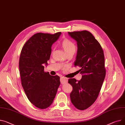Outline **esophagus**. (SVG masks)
<instances>
[{"mask_svg": "<svg viewBox=\"0 0 125 125\" xmlns=\"http://www.w3.org/2000/svg\"><path fill=\"white\" fill-rule=\"evenodd\" d=\"M60 81H61V83L62 84L66 83H67L68 81V79L66 77L62 76L60 78Z\"/></svg>", "mask_w": 125, "mask_h": 125, "instance_id": "esophagus-1", "label": "esophagus"}]
</instances>
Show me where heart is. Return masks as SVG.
<instances>
[{
  "label": "heart",
  "instance_id": "1",
  "mask_svg": "<svg viewBox=\"0 0 125 125\" xmlns=\"http://www.w3.org/2000/svg\"><path fill=\"white\" fill-rule=\"evenodd\" d=\"M62 46L66 53L69 52H75L76 49L75 45L69 39L64 40L62 42Z\"/></svg>",
  "mask_w": 125,
  "mask_h": 125
}]
</instances>
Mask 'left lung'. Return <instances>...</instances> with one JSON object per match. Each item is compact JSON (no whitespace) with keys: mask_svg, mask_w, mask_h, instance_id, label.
<instances>
[{"mask_svg":"<svg viewBox=\"0 0 125 125\" xmlns=\"http://www.w3.org/2000/svg\"><path fill=\"white\" fill-rule=\"evenodd\" d=\"M77 42V53L75 66H79L82 74L80 80L68 79L73 88L71 103L79 110L87 109L97 99L105 76L104 56L100 44L89 31L68 32Z\"/></svg>","mask_w":125,"mask_h":125,"instance_id":"left-lung-1","label":"left lung"}]
</instances>
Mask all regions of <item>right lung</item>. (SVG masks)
<instances>
[{
  "label": "right lung",
  "instance_id": "1",
  "mask_svg": "<svg viewBox=\"0 0 125 125\" xmlns=\"http://www.w3.org/2000/svg\"><path fill=\"white\" fill-rule=\"evenodd\" d=\"M61 34L39 32L31 37L21 52L19 68L21 85L30 102L41 109L50 106L60 84L59 76L44 71L51 47Z\"/></svg>",
  "mask_w": 125,
  "mask_h": 125
}]
</instances>
